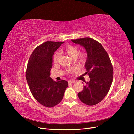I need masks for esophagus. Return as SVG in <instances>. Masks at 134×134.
Instances as JSON below:
<instances>
[{"mask_svg": "<svg viewBox=\"0 0 134 134\" xmlns=\"http://www.w3.org/2000/svg\"><path fill=\"white\" fill-rule=\"evenodd\" d=\"M75 82L74 80H69L68 81V83L69 84H72V83H74Z\"/></svg>", "mask_w": 134, "mask_h": 134, "instance_id": "obj_1", "label": "esophagus"}]
</instances>
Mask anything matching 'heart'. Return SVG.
I'll list each match as a JSON object with an SVG mask.
<instances>
[{"label": "heart", "mask_w": 134, "mask_h": 134, "mask_svg": "<svg viewBox=\"0 0 134 134\" xmlns=\"http://www.w3.org/2000/svg\"><path fill=\"white\" fill-rule=\"evenodd\" d=\"M63 51L66 53L68 55L73 59H76L79 63L84 62L87 58V52L85 51L79 52L78 48L72 44H68L64 48ZM60 58V54L59 52H56L53 56V61L54 63L56 64L59 62ZM74 71V69L71 68L68 70V72L71 73Z\"/></svg>", "instance_id": "1"}]
</instances>
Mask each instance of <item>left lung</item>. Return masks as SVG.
<instances>
[{"mask_svg": "<svg viewBox=\"0 0 134 134\" xmlns=\"http://www.w3.org/2000/svg\"><path fill=\"white\" fill-rule=\"evenodd\" d=\"M86 49L87 60L85 64L90 80L79 92V99L88 106L99 103L107 95L113 80V67L106 51L99 42L90 37L71 40Z\"/></svg>", "mask_w": 134, "mask_h": 134, "instance_id": "1", "label": "left lung"}]
</instances>
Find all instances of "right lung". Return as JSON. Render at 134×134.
Instances as JSON below:
<instances>
[{
    "mask_svg": "<svg viewBox=\"0 0 134 134\" xmlns=\"http://www.w3.org/2000/svg\"><path fill=\"white\" fill-rule=\"evenodd\" d=\"M63 42L46 41L36 47L28 60L26 72L30 91L38 102L47 107L58 104L68 86L67 81L55 82L50 77L52 56Z\"/></svg>",
    "mask_w": 134,
    "mask_h": 134,
    "instance_id": "1",
    "label": "right lung"
}]
</instances>
